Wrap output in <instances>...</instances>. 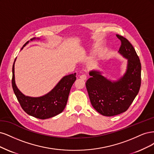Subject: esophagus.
<instances>
[{
    "instance_id": "obj_1",
    "label": "esophagus",
    "mask_w": 154,
    "mask_h": 154,
    "mask_svg": "<svg viewBox=\"0 0 154 154\" xmlns=\"http://www.w3.org/2000/svg\"><path fill=\"white\" fill-rule=\"evenodd\" d=\"M80 78L82 79V80H86L87 79V75L86 74H82L81 75H80Z\"/></svg>"
}]
</instances>
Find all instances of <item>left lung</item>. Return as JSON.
Returning <instances> with one entry per match:
<instances>
[{"instance_id":"8db88e82","label":"left lung","mask_w":154,"mask_h":154,"mask_svg":"<svg viewBox=\"0 0 154 154\" xmlns=\"http://www.w3.org/2000/svg\"><path fill=\"white\" fill-rule=\"evenodd\" d=\"M121 41L118 52L127 59V70L118 80L111 81L100 72L92 70L86 82L93 108L102 115L112 116L126 111L134 100L141 86V65L132 44L125 38L116 34Z\"/></svg>"}]
</instances>
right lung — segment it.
Wrapping results in <instances>:
<instances>
[{"label":"right lung","mask_w":154,"mask_h":154,"mask_svg":"<svg viewBox=\"0 0 154 154\" xmlns=\"http://www.w3.org/2000/svg\"><path fill=\"white\" fill-rule=\"evenodd\" d=\"M35 38L31 39L32 41ZM29 42L23 45L22 49ZM21 49V50H22ZM14 61L13 65L12 87L17 100L23 110L35 118L45 120L55 116L63 112L68 101V98L73 84L76 80V73L63 77L57 85L46 95L39 97H31L24 95L20 91L14 80Z\"/></svg>","instance_id":"add662e5"}]
</instances>
